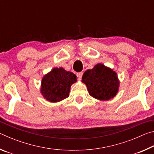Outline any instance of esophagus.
<instances>
[{"mask_svg": "<svg viewBox=\"0 0 154 154\" xmlns=\"http://www.w3.org/2000/svg\"><path fill=\"white\" fill-rule=\"evenodd\" d=\"M82 75H83V72H78V73L77 74V76L78 77V79H79V80L82 79Z\"/></svg>", "mask_w": 154, "mask_h": 154, "instance_id": "obj_1", "label": "esophagus"}]
</instances>
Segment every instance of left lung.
Masks as SVG:
<instances>
[{"mask_svg": "<svg viewBox=\"0 0 154 154\" xmlns=\"http://www.w3.org/2000/svg\"><path fill=\"white\" fill-rule=\"evenodd\" d=\"M82 82L86 85L90 95L100 101L113 98L118 92L120 83L117 72L101 63L85 71Z\"/></svg>", "mask_w": 154, "mask_h": 154, "instance_id": "8db88e82", "label": "left lung"}]
</instances>
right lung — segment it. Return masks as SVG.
<instances>
[{
	"label": "right lung",
	"instance_id": "obj_1",
	"mask_svg": "<svg viewBox=\"0 0 154 154\" xmlns=\"http://www.w3.org/2000/svg\"><path fill=\"white\" fill-rule=\"evenodd\" d=\"M77 78L73 72L64 68H54L43 77L40 92L48 102H60L69 97L71 85L77 82Z\"/></svg>",
	"mask_w": 154,
	"mask_h": 154
}]
</instances>
